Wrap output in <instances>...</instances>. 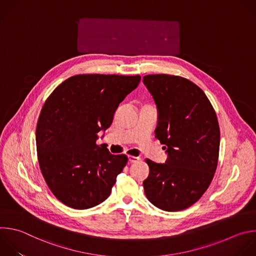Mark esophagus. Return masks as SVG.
I'll return each instance as SVG.
<instances>
[{
  "mask_svg": "<svg viewBox=\"0 0 256 256\" xmlns=\"http://www.w3.org/2000/svg\"><path fill=\"white\" fill-rule=\"evenodd\" d=\"M140 160L138 156H128V162H136Z\"/></svg>",
  "mask_w": 256,
  "mask_h": 256,
  "instance_id": "esophagus-1",
  "label": "esophagus"
}]
</instances>
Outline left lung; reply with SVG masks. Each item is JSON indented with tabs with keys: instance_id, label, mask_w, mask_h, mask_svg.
Here are the masks:
<instances>
[{
	"instance_id": "left-lung-1",
	"label": "left lung",
	"mask_w": 256,
	"mask_h": 256,
	"mask_svg": "<svg viewBox=\"0 0 256 256\" xmlns=\"http://www.w3.org/2000/svg\"><path fill=\"white\" fill-rule=\"evenodd\" d=\"M142 82L156 104V138L164 144V164L148 158L144 190L148 201L164 211H181L208 189L218 164L220 130L204 92L175 75L150 74Z\"/></svg>"
}]
</instances>
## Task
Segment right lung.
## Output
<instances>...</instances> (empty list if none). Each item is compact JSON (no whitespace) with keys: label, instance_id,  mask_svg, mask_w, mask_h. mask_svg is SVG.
<instances>
[{"label":"right lung","instance_id":"1","mask_svg":"<svg viewBox=\"0 0 256 256\" xmlns=\"http://www.w3.org/2000/svg\"><path fill=\"white\" fill-rule=\"evenodd\" d=\"M140 81V75H74L45 102L36 128L38 162L49 189L66 206L88 209L110 195L128 156L98 146V134L110 126Z\"/></svg>","mask_w":256,"mask_h":256}]
</instances>
